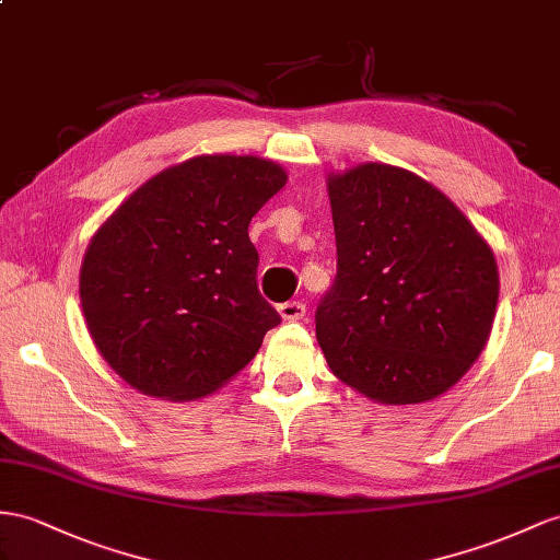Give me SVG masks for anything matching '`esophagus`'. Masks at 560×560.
<instances>
[{"instance_id": "obj_1", "label": "esophagus", "mask_w": 560, "mask_h": 560, "mask_svg": "<svg viewBox=\"0 0 560 560\" xmlns=\"http://www.w3.org/2000/svg\"><path fill=\"white\" fill-rule=\"evenodd\" d=\"M305 303H300V300H289V303H281L279 305V314L285 319V322H298L305 317Z\"/></svg>"}]
</instances>
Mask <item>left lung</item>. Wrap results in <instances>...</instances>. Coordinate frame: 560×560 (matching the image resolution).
I'll use <instances>...</instances> for the list:
<instances>
[{
  "mask_svg": "<svg viewBox=\"0 0 560 560\" xmlns=\"http://www.w3.org/2000/svg\"><path fill=\"white\" fill-rule=\"evenodd\" d=\"M338 271L317 340L334 374L383 405L450 390L478 360L499 300L494 253L433 184L364 163L328 177Z\"/></svg>",
  "mask_w": 560,
  "mask_h": 560,
  "instance_id": "1",
  "label": "left lung"
}]
</instances>
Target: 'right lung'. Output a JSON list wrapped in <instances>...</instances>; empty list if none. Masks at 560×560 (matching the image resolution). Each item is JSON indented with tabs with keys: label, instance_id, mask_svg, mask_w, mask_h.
Listing matches in <instances>:
<instances>
[{
	"label": "right lung",
	"instance_id": "right-lung-1",
	"mask_svg": "<svg viewBox=\"0 0 560 560\" xmlns=\"http://www.w3.org/2000/svg\"><path fill=\"white\" fill-rule=\"evenodd\" d=\"M283 184L262 158L198 155L139 186L94 234L82 312L132 388L175 402L214 393L281 324L257 291L248 224Z\"/></svg>",
	"mask_w": 560,
	"mask_h": 560
}]
</instances>
